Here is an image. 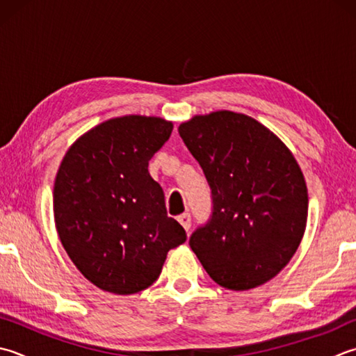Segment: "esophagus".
<instances>
[{
	"label": "esophagus",
	"instance_id": "1",
	"mask_svg": "<svg viewBox=\"0 0 356 356\" xmlns=\"http://www.w3.org/2000/svg\"><path fill=\"white\" fill-rule=\"evenodd\" d=\"M177 220H179V224L185 228L186 233L190 232V228H191V216H190V214L185 213V214H182V216H179Z\"/></svg>",
	"mask_w": 356,
	"mask_h": 356
}]
</instances>
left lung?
<instances>
[{
    "label": "left lung",
    "instance_id": "left-lung-1",
    "mask_svg": "<svg viewBox=\"0 0 356 356\" xmlns=\"http://www.w3.org/2000/svg\"><path fill=\"white\" fill-rule=\"evenodd\" d=\"M179 134L213 200L191 250L220 287L266 284L293 257L307 224V185L296 159L262 123L232 111L193 117Z\"/></svg>",
    "mask_w": 356,
    "mask_h": 356
}]
</instances>
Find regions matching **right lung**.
I'll return each mask as SVG.
<instances>
[{
    "label": "right lung",
    "mask_w": 356,
    "mask_h": 356,
    "mask_svg": "<svg viewBox=\"0 0 356 356\" xmlns=\"http://www.w3.org/2000/svg\"><path fill=\"white\" fill-rule=\"evenodd\" d=\"M171 131L160 117L111 118L63 157L54 184L55 227L80 273L109 293L148 289L170 250L186 241L148 172Z\"/></svg>",
    "instance_id": "1"
}]
</instances>
